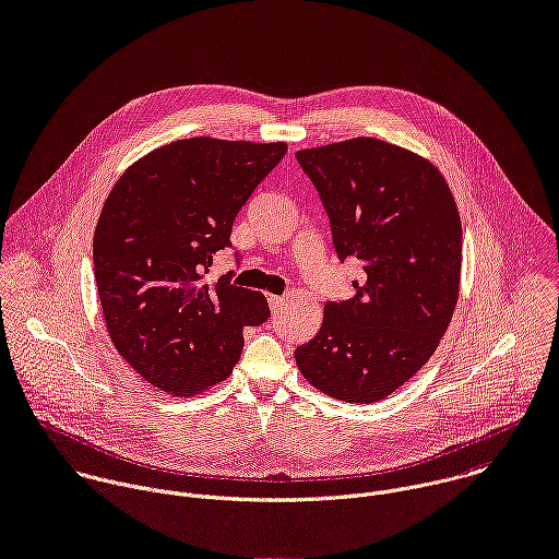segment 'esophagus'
I'll return each instance as SVG.
<instances>
[{
	"label": "esophagus",
	"mask_w": 559,
	"mask_h": 559,
	"mask_svg": "<svg viewBox=\"0 0 559 559\" xmlns=\"http://www.w3.org/2000/svg\"><path fill=\"white\" fill-rule=\"evenodd\" d=\"M294 298V294H287V296H276V294H270V307L272 309H283V305H287L289 300Z\"/></svg>",
	"instance_id": "esophagus-1"
}]
</instances>
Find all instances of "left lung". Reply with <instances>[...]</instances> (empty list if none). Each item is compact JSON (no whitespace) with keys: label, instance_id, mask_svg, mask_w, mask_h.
Wrapping results in <instances>:
<instances>
[{"label":"left lung","instance_id":"8db88e82","mask_svg":"<svg viewBox=\"0 0 559 559\" xmlns=\"http://www.w3.org/2000/svg\"><path fill=\"white\" fill-rule=\"evenodd\" d=\"M331 219L333 246L366 274L326 302L294 357L302 378L346 404L393 395L437 350L459 300L463 230L454 195L426 157L380 138L296 151Z\"/></svg>","mask_w":559,"mask_h":559}]
</instances>
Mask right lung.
<instances>
[{
  "instance_id": "1",
  "label": "right lung",
  "mask_w": 559,
  "mask_h": 559,
  "mask_svg": "<svg viewBox=\"0 0 559 559\" xmlns=\"http://www.w3.org/2000/svg\"><path fill=\"white\" fill-rule=\"evenodd\" d=\"M285 153V142L175 140L133 162L105 200L94 233L105 324L118 355L166 395L195 397L226 382L243 326L270 318L261 292L228 274L209 287L204 276Z\"/></svg>"
}]
</instances>
